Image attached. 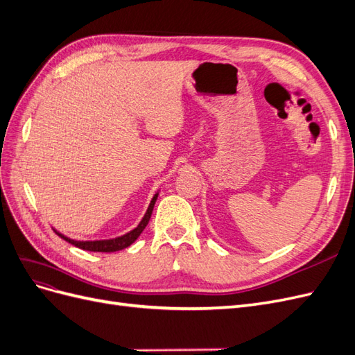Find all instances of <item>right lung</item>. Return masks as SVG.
<instances>
[{"instance_id": "1", "label": "right lung", "mask_w": 355, "mask_h": 355, "mask_svg": "<svg viewBox=\"0 0 355 355\" xmlns=\"http://www.w3.org/2000/svg\"><path fill=\"white\" fill-rule=\"evenodd\" d=\"M157 197H158V192L153 197L151 202H149V207L145 213V216L142 218V220L139 222L137 227L127 232L124 235H121V237H116V239H111V240H96V241H77V240H72V239H68L65 237V235L55 231L60 239H63L65 241L71 243L72 245L75 247H80V249L83 250H89V252H103V253H110V252H118V250H123L125 249V247H128L130 244H133L139 235L142 234V231L145 230V227L148 225L149 219H151V214H153V210H154V204L157 201Z\"/></svg>"}]
</instances>
